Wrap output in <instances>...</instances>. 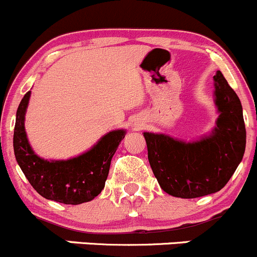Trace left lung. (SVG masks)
I'll list each match as a JSON object with an SVG mask.
<instances>
[{
    "label": "left lung",
    "mask_w": 257,
    "mask_h": 257,
    "mask_svg": "<svg viewBox=\"0 0 257 257\" xmlns=\"http://www.w3.org/2000/svg\"><path fill=\"white\" fill-rule=\"evenodd\" d=\"M218 117L211 134L185 141L165 134L144 132L149 161L166 194L195 199L220 191L242 160L246 130L242 106L221 71L214 76Z\"/></svg>",
    "instance_id": "8db88e82"
}]
</instances>
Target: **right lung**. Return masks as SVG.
Returning a JSON list of instances; mask_svg holds the SVG:
<instances>
[{
	"mask_svg": "<svg viewBox=\"0 0 257 257\" xmlns=\"http://www.w3.org/2000/svg\"><path fill=\"white\" fill-rule=\"evenodd\" d=\"M31 91L24 96L16 112L14 150L17 164L42 197L66 205H80L95 199L105 187L112 156L126 135L113 130L90 150L67 160H45L35 154L25 130V116Z\"/></svg>",
	"mask_w": 257,
	"mask_h": 257,
	"instance_id": "add662e5",
	"label": "right lung"
}]
</instances>
